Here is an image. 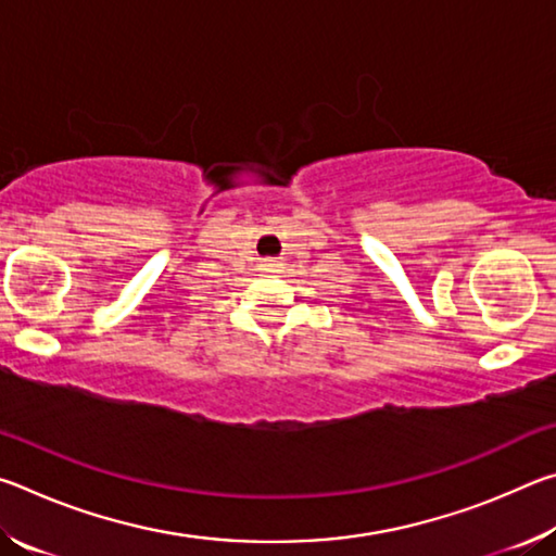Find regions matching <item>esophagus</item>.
I'll use <instances>...</instances> for the list:
<instances>
[{
    "label": "esophagus",
    "instance_id": "1",
    "mask_svg": "<svg viewBox=\"0 0 556 556\" xmlns=\"http://www.w3.org/2000/svg\"><path fill=\"white\" fill-rule=\"evenodd\" d=\"M281 265H279V262L277 260H262L260 262V269L262 271H277Z\"/></svg>",
    "mask_w": 556,
    "mask_h": 556
}]
</instances>
